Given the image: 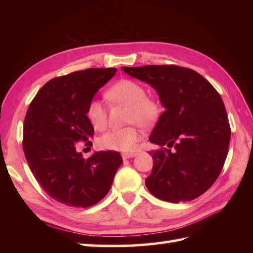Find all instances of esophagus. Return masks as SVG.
Returning <instances> with one entry per match:
<instances>
[{"mask_svg": "<svg viewBox=\"0 0 253 253\" xmlns=\"http://www.w3.org/2000/svg\"><path fill=\"white\" fill-rule=\"evenodd\" d=\"M136 153H123L122 154V158L124 159V160H127V159H130V158H133V157H136Z\"/></svg>", "mask_w": 253, "mask_h": 253, "instance_id": "obj_1", "label": "esophagus"}]
</instances>
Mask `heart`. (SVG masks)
Returning a JSON list of instances; mask_svg holds the SVG:
<instances>
[{
    "label": "heart",
    "mask_w": 253,
    "mask_h": 253,
    "mask_svg": "<svg viewBox=\"0 0 253 253\" xmlns=\"http://www.w3.org/2000/svg\"><path fill=\"white\" fill-rule=\"evenodd\" d=\"M106 98L127 105L129 123H137L148 127L158 120L161 114V104L158 100L147 96V91L142 84L129 79H123L114 84L106 91ZM88 121L95 129H103L106 125L105 107L99 100H91L85 111ZM141 133L138 126L132 125L124 128H113L99 139L102 149L112 151L130 152L136 149Z\"/></svg>",
    "instance_id": "heart-1"
}]
</instances>
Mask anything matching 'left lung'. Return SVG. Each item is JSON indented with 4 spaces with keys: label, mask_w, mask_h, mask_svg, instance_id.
Returning a JSON list of instances; mask_svg holds the SVG:
<instances>
[{
    "label": "left lung",
    "mask_w": 253,
    "mask_h": 253,
    "mask_svg": "<svg viewBox=\"0 0 253 253\" xmlns=\"http://www.w3.org/2000/svg\"><path fill=\"white\" fill-rule=\"evenodd\" d=\"M157 91L165 111L150 142L152 151L148 190L170 203L191 201L211 187L227 157L230 127L217 91L200 74L176 65L122 67ZM169 147H174L170 150Z\"/></svg>",
    "instance_id": "obj_1"
}]
</instances>
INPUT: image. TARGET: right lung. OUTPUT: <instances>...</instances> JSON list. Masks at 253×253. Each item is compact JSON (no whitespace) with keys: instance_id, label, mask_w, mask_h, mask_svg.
I'll list each match as a JSON object with an SVG mask.
<instances>
[{"instance_id":"obj_1","label":"right lung","mask_w":253,"mask_h":253,"mask_svg":"<svg viewBox=\"0 0 253 253\" xmlns=\"http://www.w3.org/2000/svg\"><path fill=\"white\" fill-rule=\"evenodd\" d=\"M116 71L89 68L52 79L27 111L23 148L31 173L47 195L66 206L87 208L102 200L123 162L116 151L84 159L76 149V142L93 137L85 115L89 102Z\"/></svg>"}]
</instances>
